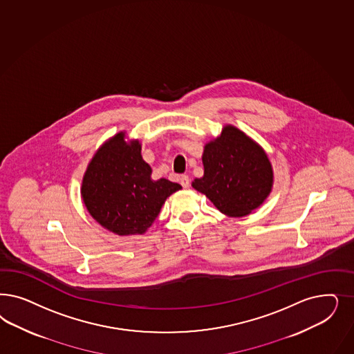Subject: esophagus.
Returning <instances> with one entry per match:
<instances>
[{
  "label": "esophagus",
  "mask_w": 354,
  "mask_h": 354,
  "mask_svg": "<svg viewBox=\"0 0 354 354\" xmlns=\"http://www.w3.org/2000/svg\"><path fill=\"white\" fill-rule=\"evenodd\" d=\"M180 183L183 185V187L187 189V187L190 186V178H189V176H181V177H180Z\"/></svg>",
  "instance_id": "esophagus-1"
}]
</instances>
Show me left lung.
<instances>
[{
  "mask_svg": "<svg viewBox=\"0 0 354 354\" xmlns=\"http://www.w3.org/2000/svg\"><path fill=\"white\" fill-rule=\"evenodd\" d=\"M202 161L205 174L192 185L227 216L249 215L271 193L274 171L266 152L234 126L205 145Z\"/></svg>",
  "mask_w": 354,
  "mask_h": 354,
  "instance_id": "8db88e82",
  "label": "left lung"
}]
</instances>
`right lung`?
Returning a JSON list of instances; mask_svg holds the SVG:
<instances>
[{"label":"right lung","mask_w":354,"mask_h":354,"mask_svg":"<svg viewBox=\"0 0 354 354\" xmlns=\"http://www.w3.org/2000/svg\"><path fill=\"white\" fill-rule=\"evenodd\" d=\"M140 149L138 140L127 143L121 131L97 149L83 177L80 193L90 215L118 236L143 234L165 199L183 189L165 178L151 180Z\"/></svg>","instance_id":"obj_1"}]
</instances>
